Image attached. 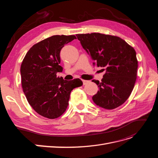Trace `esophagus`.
Returning <instances> with one entry per match:
<instances>
[{"label": "esophagus", "mask_w": 158, "mask_h": 158, "mask_svg": "<svg viewBox=\"0 0 158 158\" xmlns=\"http://www.w3.org/2000/svg\"><path fill=\"white\" fill-rule=\"evenodd\" d=\"M82 82H83V84H84V85H85V84H88V83L89 82V81H88V80H82Z\"/></svg>", "instance_id": "34e87169"}]
</instances>
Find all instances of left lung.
Here are the masks:
<instances>
[{"mask_svg":"<svg viewBox=\"0 0 158 158\" xmlns=\"http://www.w3.org/2000/svg\"><path fill=\"white\" fill-rule=\"evenodd\" d=\"M83 48L94 61L93 65L104 68L102 82L92 97L97 106L115 109L130 96L137 78L138 60L135 49L117 36L99 33L76 34Z\"/></svg>","mask_w":158,"mask_h":158,"instance_id":"1","label":"left lung"}]
</instances>
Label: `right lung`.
I'll return each instance as SVG.
<instances>
[{
    "instance_id": "obj_1",
    "label": "right lung",
    "mask_w": 158,
    "mask_h": 158,
    "mask_svg": "<svg viewBox=\"0 0 158 158\" xmlns=\"http://www.w3.org/2000/svg\"><path fill=\"white\" fill-rule=\"evenodd\" d=\"M74 35H52L33 45L21 64L22 86L28 103L40 115L54 119L67 109L71 91L82 86L79 78L65 80L57 77L63 71L60 52Z\"/></svg>"
}]
</instances>
